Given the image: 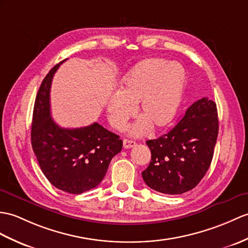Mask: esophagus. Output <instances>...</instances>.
<instances>
[{"label":"esophagus","mask_w":248,"mask_h":248,"mask_svg":"<svg viewBox=\"0 0 248 248\" xmlns=\"http://www.w3.org/2000/svg\"><path fill=\"white\" fill-rule=\"evenodd\" d=\"M136 146V142L134 140H124V149H130Z\"/></svg>","instance_id":"esophagus-1"}]
</instances>
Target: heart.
Returning a JSON list of instances; mask_svg holds the SVG:
<instances>
[{
    "mask_svg": "<svg viewBox=\"0 0 248 248\" xmlns=\"http://www.w3.org/2000/svg\"><path fill=\"white\" fill-rule=\"evenodd\" d=\"M186 85V72L178 62L160 58L141 60L122 80V88L108 102V120L122 129L136 113L140 103L142 117L131 128L141 135L153 124L164 129L174 119Z\"/></svg>",
    "mask_w": 248,
    "mask_h": 248,
    "instance_id": "obj_1",
    "label": "heart"
}]
</instances>
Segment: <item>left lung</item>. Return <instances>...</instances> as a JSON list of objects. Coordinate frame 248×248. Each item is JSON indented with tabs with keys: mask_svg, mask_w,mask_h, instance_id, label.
I'll return each instance as SVG.
<instances>
[{
	"mask_svg": "<svg viewBox=\"0 0 248 248\" xmlns=\"http://www.w3.org/2000/svg\"><path fill=\"white\" fill-rule=\"evenodd\" d=\"M217 133L216 103L207 97L195 101L168 133L147 140L151 162L141 172L143 181L165 194L193 189L209 169Z\"/></svg>",
	"mask_w": 248,
	"mask_h": 248,
	"instance_id": "1",
	"label": "left lung"
}]
</instances>
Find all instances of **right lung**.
<instances>
[{
  "instance_id": "1",
  "label": "right lung",
  "mask_w": 248,
  "mask_h": 248,
  "mask_svg": "<svg viewBox=\"0 0 248 248\" xmlns=\"http://www.w3.org/2000/svg\"><path fill=\"white\" fill-rule=\"evenodd\" d=\"M55 65L46 75L36 97L31 145L43 174L62 191L80 194L99 185L112 158L123 149L119 136L94 123L76 129L61 128L50 116V85Z\"/></svg>"
}]
</instances>
